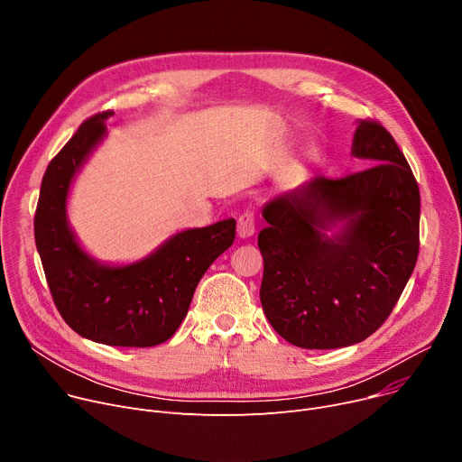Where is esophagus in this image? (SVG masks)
<instances>
[{
    "mask_svg": "<svg viewBox=\"0 0 462 462\" xmlns=\"http://www.w3.org/2000/svg\"><path fill=\"white\" fill-rule=\"evenodd\" d=\"M256 232V216L253 212H243L237 217V236L250 237Z\"/></svg>",
    "mask_w": 462,
    "mask_h": 462,
    "instance_id": "34e87169",
    "label": "esophagus"
}]
</instances>
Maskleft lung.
<instances>
[{
    "instance_id": "obj_1",
    "label": "left lung",
    "mask_w": 462,
    "mask_h": 462,
    "mask_svg": "<svg viewBox=\"0 0 462 462\" xmlns=\"http://www.w3.org/2000/svg\"><path fill=\"white\" fill-rule=\"evenodd\" d=\"M352 154L363 170L317 177L263 208L260 300L278 335L308 350L350 346L380 328L420 248V191L393 134L359 121ZM339 220L346 228L328 238Z\"/></svg>"
}]
</instances>
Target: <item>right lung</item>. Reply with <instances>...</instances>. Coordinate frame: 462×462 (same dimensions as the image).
Masks as SVG:
<instances>
[{"label": "right lung", "mask_w": 462, "mask_h": 462, "mask_svg": "<svg viewBox=\"0 0 462 462\" xmlns=\"http://www.w3.org/2000/svg\"><path fill=\"white\" fill-rule=\"evenodd\" d=\"M99 112L50 162L34 214V243L53 302L66 324L82 337L110 346L147 348L179 329L208 267L236 239L226 219L173 236L149 258L106 267L85 254L66 221V197L73 175L106 133Z\"/></svg>", "instance_id": "add662e5"}]
</instances>
